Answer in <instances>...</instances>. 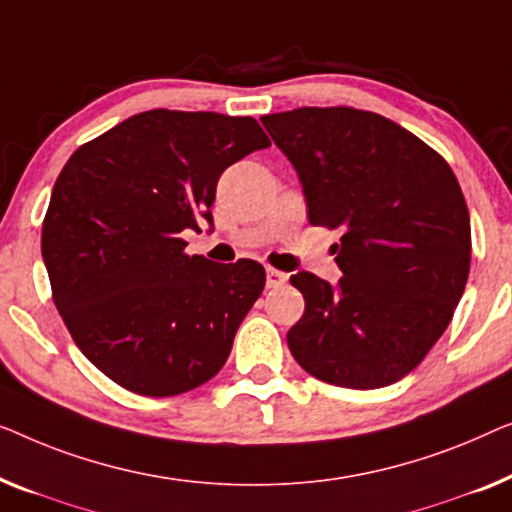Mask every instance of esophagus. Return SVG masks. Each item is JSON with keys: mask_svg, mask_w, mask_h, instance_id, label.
<instances>
[{"mask_svg": "<svg viewBox=\"0 0 512 512\" xmlns=\"http://www.w3.org/2000/svg\"><path fill=\"white\" fill-rule=\"evenodd\" d=\"M287 280V273H283V271H278V269H266V287H269V290H276V287H280Z\"/></svg>", "mask_w": 512, "mask_h": 512, "instance_id": "esophagus-1", "label": "esophagus"}]
</instances>
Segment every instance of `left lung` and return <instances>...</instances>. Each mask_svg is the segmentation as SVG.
I'll return each instance as SVG.
<instances>
[{
    "label": "left lung",
    "instance_id": "1",
    "mask_svg": "<svg viewBox=\"0 0 512 512\" xmlns=\"http://www.w3.org/2000/svg\"><path fill=\"white\" fill-rule=\"evenodd\" d=\"M297 169L315 227L343 229L329 285L301 271V320L287 345L329 385L373 390L408 376L462 299L471 220L450 164L397 122L350 106L262 118Z\"/></svg>",
    "mask_w": 512,
    "mask_h": 512
}]
</instances>
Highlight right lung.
<instances>
[{"instance_id": "right-lung-1", "label": "right lung", "mask_w": 512, "mask_h": 512, "mask_svg": "<svg viewBox=\"0 0 512 512\" xmlns=\"http://www.w3.org/2000/svg\"><path fill=\"white\" fill-rule=\"evenodd\" d=\"M266 146L255 118L155 109L64 164L43 218V262L71 338L113 383L174 397L227 362L264 266L190 257L181 232L213 222L222 171Z\"/></svg>"}]
</instances>
